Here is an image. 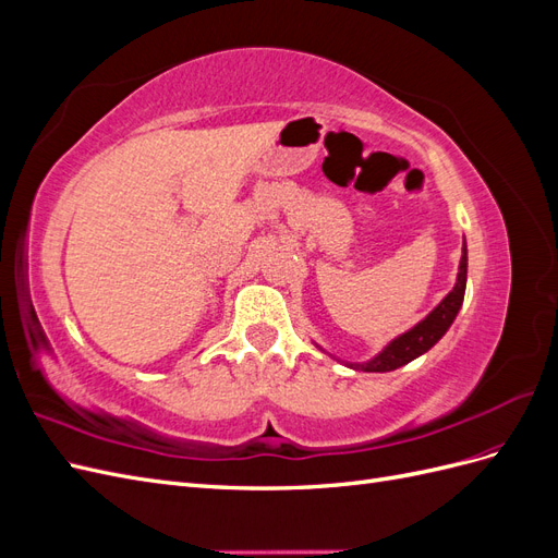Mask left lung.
Returning <instances> with one entry per match:
<instances>
[{
  "label": "left lung",
  "instance_id": "8db88e82",
  "mask_svg": "<svg viewBox=\"0 0 558 558\" xmlns=\"http://www.w3.org/2000/svg\"><path fill=\"white\" fill-rule=\"evenodd\" d=\"M465 279H468V248L463 242V256L459 265V277H456V286L449 291V295L437 305L421 324H416L412 330L396 337L381 353L367 363H347L353 369H365V373H391L410 361L418 359L421 353H426L430 347L437 344V340L449 330L453 324L456 314H459L465 295Z\"/></svg>",
  "mask_w": 558,
  "mask_h": 558
}]
</instances>
